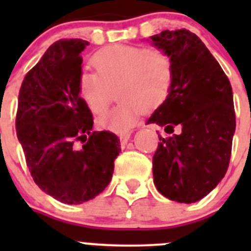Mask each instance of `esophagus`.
<instances>
[{
	"label": "esophagus",
	"mask_w": 251,
	"mask_h": 251,
	"mask_svg": "<svg viewBox=\"0 0 251 251\" xmlns=\"http://www.w3.org/2000/svg\"><path fill=\"white\" fill-rule=\"evenodd\" d=\"M129 137H130V133H123V134H121V136H119L122 147H124V146L127 145V142H128V139H129Z\"/></svg>",
	"instance_id": "34e87169"
}]
</instances>
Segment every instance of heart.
<instances>
[{"instance_id": "b5f03b06", "label": "heart", "mask_w": 251, "mask_h": 251, "mask_svg": "<svg viewBox=\"0 0 251 251\" xmlns=\"http://www.w3.org/2000/svg\"><path fill=\"white\" fill-rule=\"evenodd\" d=\"M95 72L77 76V94L94 114L108 109L113 90L121 101L99 118L101 128L124 133L146 110L165 103L174 81V64L163 51L133 45H112L92 56Z\"/></svg>"}]
</instances>
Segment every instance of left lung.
Masks as SVG:
<instances>
[{
    "mask_svg": "<svg viewBox=\"0 0 251 251\" xmlns=\"http://www.w3.org/2000/svg\"><path fill=\"white\" fill-rule=\"evenodd\" d=\"M174 64V81L165 103L147 124L165 127L153 163L157 190L172 201L192 203L225 176L235 133L232 89L220 64L191 31L165 30L151 37Z\"/></svg>",
    "mask_w": 251,
    "mask_h": 251,
    "instance_id": "obj_1",
    "label": "left lung"
}]
</instances>
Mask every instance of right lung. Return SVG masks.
Masks as SVG:
<instances>
[{"mask_svg": "<svg viewBox=\"0 0 251 251\" xmlns=\"http://www.w3.org/2000/svg\"><path fill=\"white\" fill-rule=\"evenodd\" d=\"M86 45L81 39L52 44L22 81L16 113L17 138L35 183L69 205L104 191L121 151L114 133L92 130L93 114L77 94Z\"/></svg>", "mask_w": 251, "mask_h": 251, "instance_id": "obj_1", "label": "right lung"}]
</instances>
